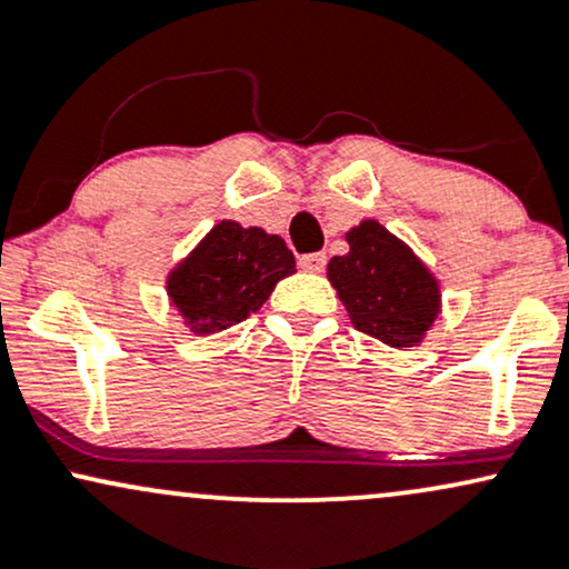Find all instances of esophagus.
I'll return each instance as SVG.
<instances>
[{"label": "esophagus", "instance_id": "esophagus-1", "mask_svg": "<svg viewBox=\"0 0 569 569\" xmlns=\"http://www.w3.org/2000/svg\"><path fill=\"white\" fill-rule=\"evenodd\" d=\"M325 263H327V256L325 252H309V256H300L298 258V266L303 271H311V273H319L325 269Z\"/></svg>", "mask_w": 569, "mask_h": 569}]
</instances>
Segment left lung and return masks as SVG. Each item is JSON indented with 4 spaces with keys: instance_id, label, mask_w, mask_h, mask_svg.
Here are the masks:
<instances>
[{
    "instance_id": "obj_1",
    "label": "left lung",
    "mask_w": 569,
    "mask_h": 569,
    "mask_svg": "<svg viewBox=\"0 0 569 569\" xmlns=\"http://www.w3.org/2000/svg\"><path fill=\"white\" fill-rule=\"evenodd\" d=\"M346 242L351 250L327 263V279L353 327L391 349L418 346L439 313L433 273L378 220H362Z\"/></svg>"
}]
</instances>
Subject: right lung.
<instances>
[{
    "instance_id": "right-lung-1",
    "label": "right lung",
    "mask_w": 569,
    "mask_h": 569,
    "mask_svg": "<svg viewBox=\"0 0 569 569\" xmlns=\"http://www.w3.org/2000/svg\"><path fill=\"white\" fill-rule=\"evenodd\" d=\"M292 271L296 258L282 237L220 220L167 277V296L191 332L210 336L258 311Z\"/></svg>"
}]
</instances>
